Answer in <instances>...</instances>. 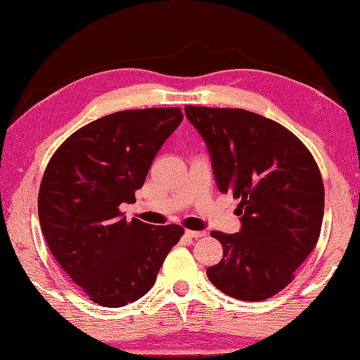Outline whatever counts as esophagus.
<instances>
[{
	"label": "esophagus",
	"mask_w": 360,
	"mask_h": 360,
	"mask_svg": "<svg viewBox=\"0 0 360 360\" xmlns=\"http://www.w3.org/2000/svg\"><path fill=\"white\" fill-rule=\"evenodd\" d=\"M185 234H186L188 237H191V238H200V237L205 236V232H204V231H191V229H186Z\"/></svg>",
	"instance_id": "1"
}]
</instances>
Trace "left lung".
Masks as SVG:
<instances>
[{
  "mask_svg": "<svg viewBox=\"0 0 360 360\" xmlns=\"http://www.w3.org/2000/svg\"><path fill=\"white\" fill-rule=\"evenodd\" d=\"M185 113L207 145L218 190L240 199V231L212 232L223 259L207 276L238 300L272 297L316 247L324 217L318 164L291 131L259 113L198 105Z\"/></svg>",
  "mask_w": 360,
  "mask_h": 360,
  "instance_id": "8db88e82",
  "label": "left lung"
}]
</instances>
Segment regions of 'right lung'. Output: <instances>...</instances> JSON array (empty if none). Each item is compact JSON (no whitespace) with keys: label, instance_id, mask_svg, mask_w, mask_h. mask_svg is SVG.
I'll use <instances>...</instances> for the list:
<instances>
[{"label":"right lung","instance_id":"right-lung-1","mask_svg":"<svg viewBox=\"0 0 360 360\" xmlns=\"http://www.w3.org/2000/svg\"><path fill=\"white\" fill-rule=\"evenodd\" d=\"M179 107L123 110L91 122L63 142L44 172L37 212L56 262L94 304L124 307L155 285L179 224L126 217L158 151L179 128Z\"/></svg>","mask_w":360,"mask_h":360}]
</instances>
